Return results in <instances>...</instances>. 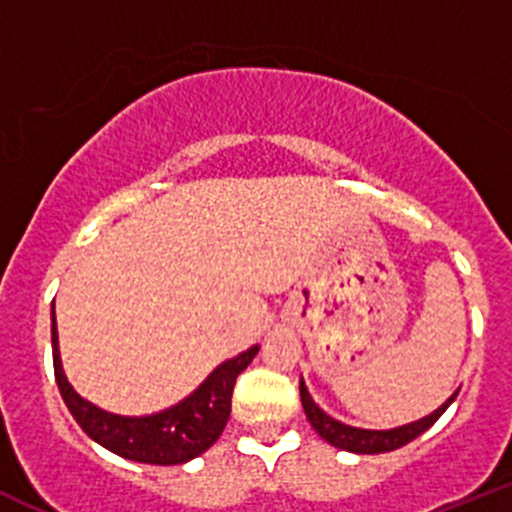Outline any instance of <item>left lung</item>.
Masks as SVG:
<instances>
[{
	"instance_id": "left-lung-1",
	"label": "left lung",
	"mask_w": 512,
	"mask_h": 512,
	"mask_svg": "<svg viewBox=\"0 0 512 512\" xmlns=\"http://www.w3.org/2000/svg\"><path fill=\"white\" fill-rule=\"evenodd\" d=\"M455 395L448 400V403L440 405L433 415L418 420V423L403 425V428H395V430H360V428H350V425H345V423H337V420L330 418L325 410L317 408L315 400H312L310 393H307L305 382L300 380L302 408H305L307 420H310L312 428L317 430V435H320L322 440H327L330 445H335V448L347 450V453H360V455L390 453V450H398V448H403V445H408L410 440H415L418 435H423L425 430H428L430 425H433L435 420H438L440 415L448 410V405L453 403Z\"/></svg>"
}]
</instances>
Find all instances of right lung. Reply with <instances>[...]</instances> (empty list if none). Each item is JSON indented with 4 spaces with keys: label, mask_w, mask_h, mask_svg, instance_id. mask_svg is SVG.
Here are the masks:
<instances>
[{
    "label": "right lung",
    "mask_w": 512,
    "mask_h": 512,
    "mask_svg": "<svg viewBox=\"0 0 512 512\" xmlns=\"http://www.w3.org/2000/svg\"><path fill=\"white\" fill-rule=\"evenodd\" d=\"M257 350L260 347L255 345L242 355L222 362L190 398L182 400L175 408L147 415V418H122V415L104 413L72 390V385L64 377L62 360H59L57 320H54L52 312L54 377H57L64 405L89 438L117 453L119 458L135 460V463L182 465L205 453L225 430L232 410L235 380L250 365Z\"/></svg>",
    "instance_id": "obj_1"
}]
</instances>
